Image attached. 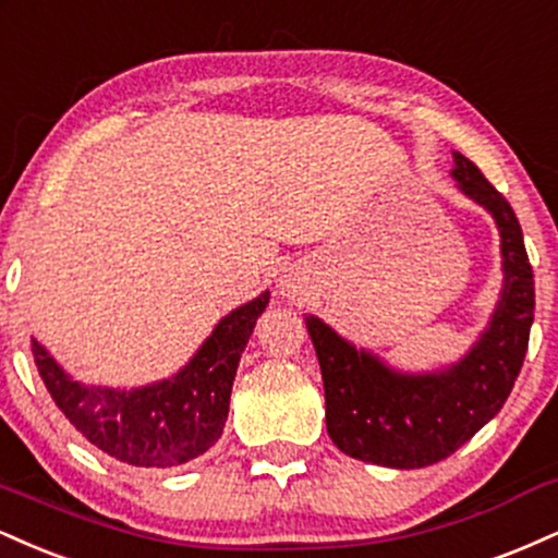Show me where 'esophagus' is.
Listing matches in <instances>:
<instances>
[{
    "mask_svg": "<svg viewBox=\"0 0 558 558\" xmlns=\"http://www.w3.org/2000/svg\"><path fill=\"white\" fill-rule=\"evenodd\" d=\"M281 292H284V294H294V287L287 284V281H284V284H281Z\"/></svg>",
    "mask_w": 558,
    "mask_h": 558,
    "instance_id": "34e87169",
    "label": "esophagus"
}]
</instances>
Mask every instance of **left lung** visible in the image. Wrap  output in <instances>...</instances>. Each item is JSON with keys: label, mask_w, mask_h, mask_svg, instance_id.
Returning a JSON list of instances; mask_svg holds the SVG:
<instances>
[{"label": "left lung", "mask_w": 558, "mask_h": 558, "mask_svg": "<svg viewBox=\"0 0 558 558\" xmlns=\"http://www.w3.org/2000/svg\"><path fill=\"white\" fill-rule=\"evenodd\" d=\"M451 177L494 214L501 232L504 292L486 333L449 371L402 376L307 316L326 391L331 441L355 460L417 470L447 460L507 402L520 376L535 313L533 266L509 201L473 161L454 154Z\"/></svg>", "instance_id": "8db88e82"}]
</instances>
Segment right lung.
<instances>
[{
  "label": "right lung",
  "instance_id": "1",
  "mask_svg": "<svg viewBox=\"0 0 558 558\" xmlns=\"http://www.w3.org/2000/svg\"><path fill=\"white\" fill-rule=\"evenodd\" d=\"M266 305L268 292L229 313L174 378L143 389L72 381L38 342L33 357L57 408L94 447L135 468H174L219 441L240 355Z\"/></svg>",
  "mask_w": 558,
  "mask_h": 558
}]
</instances>
